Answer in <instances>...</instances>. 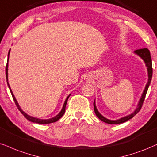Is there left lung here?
Wrapping results in <instances>:
<instances>
[{
    "label": "left lung",
    "mask_w": 157,
    "mask_h": 157,
    "mask_svg": "<svg viewBox=\"0 0 157 157\" xmlns=\"http://www.w3.org/2000/svg\"><path fill=\"white\" fill-rule=\"evenodd\" d=\"M134 53H135L136 54H137L140 57H141V58L143 59V61L145 62V65H146V67H148L147 68V70H148V83H147L146 86H145V87L144 91H143V95H142L140 99V101H139V103H138V105H137V107L136 108V109L134 110V112H133V113L130 114L129 115H127V116H126V117H122V118L116 120V121H111V120H109L107 118H106V117H104V116L101 115V114L99 113V112L98 111V109L96 108V106H95V102L94 101L93 106H94V111H95V115H96L97 117H98L101 121H104V123H109V124H119V123H123L126 122V121H128V120H130L131 118H132L134 115H137L138 112H140V110L141 109L142 106H143V101H144V100H145V95H146L147 91H148V86H149V85H150L151 82L152 74H153L152 61H151V57L150 51H149V50L148 48H145L136 50V51H134Z\"/></svg>",
    "instance_id": "obj_1"
}]
</instances>
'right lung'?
Returning a JSON list of instances; mask_svg holds the SVG:
<instances>
[{"label":"right lung","instance_id":"add662e5","mask_svg":"<svg viewBox=\"0 0 157 157\" xmlns=\"http://www.w3.org/2000/svg\"><path fill=\"white\" fill-rule=\"evenodd\" d=\"M9 52H10V50H9V53H8V60H7V64H6V82H7V84H8V86L9 88V90H10V92H11V94H12V98L13 99H14V103H15L18 109L20 110V112H21L22 114L24 115V117H25L27 120H29V121H31V122H33V123H39V124H48V123H54L56 122V121H58V120H59L61 117L63 116V115L64 114V112H65V107H66V104H67V100L68 98H69L70 95H71V94H70L67 97V98H66L65 101H64V105H63V107H62V110H61V112L59 113L56 116H55V117H52V118H50V119H46V120H42V119H39V118H36V117H31V116L27 115L25 112H24L23 110L21 109V108L20 107L19 104H18L17 101L15 97H14V94H13L12 90H11L10 88V86H9V82H8V61H9Z\"/></svg>","mask_w":157,"mask_h":157}]
</instances>
